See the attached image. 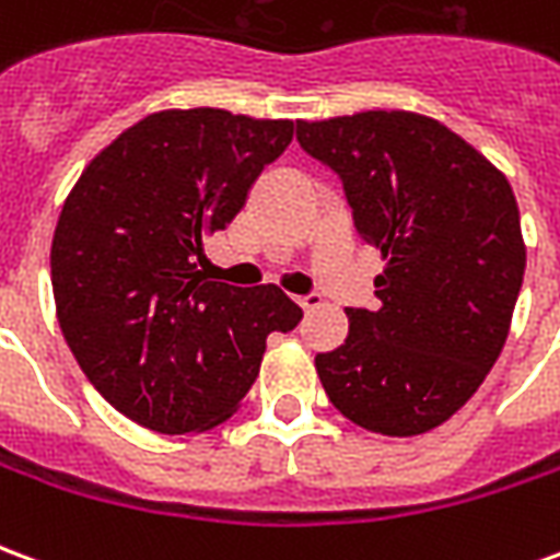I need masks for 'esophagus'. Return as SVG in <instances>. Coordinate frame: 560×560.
Here are the masks:
<instances>
[{"label": "esophagus", "mask_w": 560, "mask_h": 560, "mask_svg": "<svg viewBox=\"0 0 560 560\" xmlns=\"http://www.w3.org/2000/svg\"><path fill=\"white\" fill-rule=\"evenodd\" d=\"M293 303L300 305L303 312H312L320 305V293H303V296H293Z\"/></svg>", "instance_id": "34e87169"}]
</instances>
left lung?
Wrapping results in <instances>:
<instances>
[{
  "mask_svg": "<svg viewBox=\"0 0 560 560\" xmlns=\"http://www.w3.org/2000/svg\"><path fill=\"white\" fill-rule=\"evenodd\" d=\"M300 147L339 176L360 240L384 255L375 312L317 353L329 401L369 432L408 438L477 393L510 332L525 243L513 188L429 116L365 110L296 122Z\"/></svg>",
  "mask_w": 560,
  "mask_h": 560,
  "instance_id": "1",
  "label": "left lung"
}]
</instances>
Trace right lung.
Instances as JSON below:
<instances>
[{"label":"right lung","mask_w":560,"mask_h":560,"mask_svg":"<svg viewBox=\"0 0 560 560\" xmlns=\"http://www.w3.org/2000/svg\"><path fill=\"white\" fill-rule=\"evenodd\" d=\"M291 138V119L164 110L80 173L50 248L56 315L83 375L128 420L161 434L219 425L255 384L269 332L300 324L276 284L195 272Z\"/></svg>","instance_id":"1"}]
</instances>
